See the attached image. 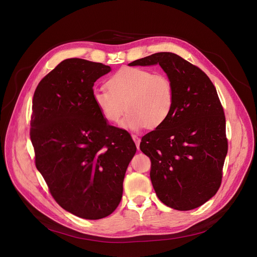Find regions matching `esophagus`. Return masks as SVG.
<instances>
[{"label": "esophagus", "mask_w": 257, "mask_h": 257, "mask_svg": "<svg viewBox=\"0 0 257 257\" xmlns=\"http://www.w3.org/2000/svg\"><path fill=\"white\" fill-rule=\"evenodd\" d=\"M132 138H133L134 142L136 143L137 149H139V144H140V138H139L137 135H132Z\"/></svg>", "instance_id": "34e87169"}]
</instances>
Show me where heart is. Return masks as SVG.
<instances>
[{
  "label": "heart",
  "mask_w": 257,
  "mask_h": 257,
  "mask_svg": "<svg viewBox=\"0 0 257 257\" xmlns=\"http://www.w3.org/2000/svg\"><path fill=\"white\" fill-rule=\"evenodd\" d=\"M92 100L102 118L111 124L137 131L156 129L170 117L175 102L172 80L164 73L140 67H123L108 78L106 88L93 91Z\"/></svg>",
  "instance_id": "heart-1"
}]
</instances>
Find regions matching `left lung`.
<instances>
[{
    "mask_svg": "<svg viewBox=\"0 0 257 257\" xmlns=\"http://www.w3.org/2000/svg\"><path fill=\"white\" fill-rule=\"evenodd\" d=\"M156 64L173 82L174 108L162 126L141 138L140 151L151 159L159 199L174 209L190 210L221 186L228 153L224 108L205 73L174 53H156L129 66Z\"/></svg>",
    "mask_w": 257,
    "mask_h": 257,
    "instance_id": "8db88e82",
    "label": "left lung"
}]
</instances>
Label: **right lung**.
Here are the masks:
<instances>
[{
    "instance_id": "add662e5",
    "label": "right lung",
    "mask_w": 257,
    "mask_h": 257,
    "mask_svg": "<svg viewBox=\"0 0 257 257\" xmlns=\"http://www.w3.org/2000/svg\"><path fill=\"white\" fill-rule=\"evenodd\" d=\"M109 71L101 63L66 59L41 80L32 99L36 169L57 203L86 219L117 208L136 153L130 134L108 125L92 100L94 82Z\"/></svg>"
}]
</instances>
